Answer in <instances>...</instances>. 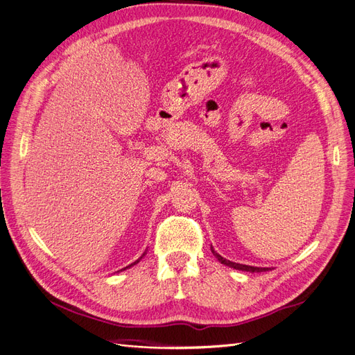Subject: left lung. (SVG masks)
<instances>
[{"instance_id": "8db88e82", "label": "left lung", "mask_w": 355, "mask_h": 355, "mask_svg": "<svg viewBox=\"0 0 355 355\" xmlns=\"http://www.w3.org/2000/svg\"><path fill=\"white\" fill-rule=\"evenodd\" d=\"M210 249H211V253H213L214 256H216V259H218L220 263L227 265V266H230V268H234V270H240V271H245V272H262V271H271V268L250 266V265H243V263H235V262H231V261H228V259H225V257H222L219 253L214 252L213 247H210Z\"/></svg>"}]
</instances>
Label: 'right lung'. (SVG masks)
Listing matches in <instances>:
<instances>
[{"mask_svg": "<svg viewBox=\"0 0 355 355\" xmlns=\"http://www.w3.org/2000/svg\"><path fill=\"white\" fill-rule=\"evenodd\" d=\"M144 256H145V253H144V254H142V256H141V257H139V259H137V261H136V262H133V263H132V265H128V266H125V268H130V266H133V265H136V263H137V262H139V261H141V259H142V257H144ZM125 268H124V270H125ZM121 271H123V270H121Z\"/></svg>", "mask_w": 355, "mask_h": 355, "instance_id": "1", "label": "right lung"}]
</instances>
